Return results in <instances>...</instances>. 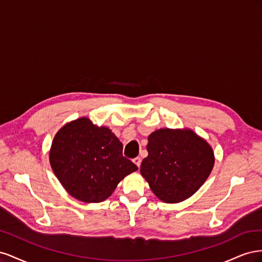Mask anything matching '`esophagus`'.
<instances>
[{
    "instance_id": "esophagus-1",
    "label": "esophagus",
    "mask_w": 262,
    "mask_h": 262,
    "mask_svg": "<svg viewBox=\"0 0 262 262\" xmlns=\"http://www.w3.org/2000/svg\"><path fill=\"white\" fill-rule=\"evenodd\" d=\"M133 163L136 164V165L138 166V167H140V165H141V157H136V158H134Z\"/></svg>"
}]
</instances>
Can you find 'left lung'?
Here are the masks:
<instances>
[{
  "mask_svg": "<svg viewBox=\"0 0 262 262\" xmlns=\"http://www.w3.org/2000/svg\"><path fill=\"white\" fill-rule=\"evenodd\" d=\"M148 152L141 175L165 203H178L194 194L213 169L214 152L190 129H158L147 138Z\"/></svg>",
  "mask_w": 262,
  "mask_h": 262,
  "instance_id": "obj_1",
  "label": "left lung"
}]
</instances>
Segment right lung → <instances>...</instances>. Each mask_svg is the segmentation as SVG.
I'll return each instance as SVG.
<instances>
[{"label":"right lung","mask_w":262,"mask_h":262,"mask_svg":"<svg viewBox=\"0 0 262 262\" xmlns=\"http://www.w3.org/2000/svg\"><path fill=\"white\" fill-rule=\"evenodd\" d=\"M122 148L109 128L82 117L55 134L49 161L68 193L82 202L98 203L108 199L125 176L138 170L122 155Z\"/></svg>","instance_id":"add662e5"}]
</instances>
